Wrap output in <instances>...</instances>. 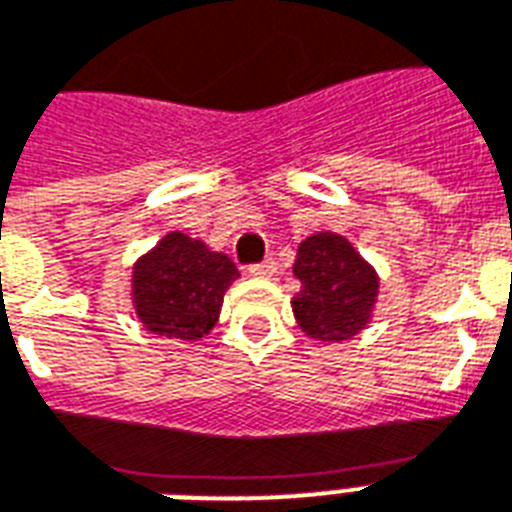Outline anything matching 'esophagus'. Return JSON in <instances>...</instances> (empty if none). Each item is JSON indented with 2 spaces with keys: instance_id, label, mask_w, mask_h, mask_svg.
Listing matches in <instances>:
<instances>
[{
  "instance_id": "34e87169",
  "label": "esophagus",
  "mask_w": 512,
  "mask_h": 512,
  "mask_svg": "<svg viewBox=\"0 0 512 512\" xmlns=\"http://www.w3.org/2000/svg\"><path fill=\"white\" fill-rule=\"evenodd\" d=\"M247 271L252 273V276H276V271H279V268H276V260H273V257H268V260H263V263H252Z\"/></svg>"
}]
</instances>
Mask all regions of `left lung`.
<instances>
[{
	"mask_svg": "<svg viewBox=\"0 0 512 512\" xmlns=\"http://www.w3.org/2000/svg\"><path fill=\"white\" fill-rule=\"evenodd\" d=\"M292 271L300 279L292 311L303 333L338 343L368 325L378 276L343 236L317 233L303 241Z\"/></svg>",
	"mask_w": 512,
	"mask_h": 512,
	"instance_id": "8db88e82",
	"label": "left lung"
}]
</instances>
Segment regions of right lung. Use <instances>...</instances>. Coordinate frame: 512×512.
Masks as SVG:
<instances>
[{"label": "right lung", "instance_id": "1", "mask_svg": "<svg viewBox=\"0 0 512 512\" xmlns=\"http://www.w3.org/2000/svg\"><path fill=\"white\" fill-rule=\"evenodd\" d=\"M239 276L233 260L185 233H169L134 268V303L155 335L198 341L220 317L222 295Z\"/></svg>", "mask_w": 512, "mask_h": 512}]
</instances>
